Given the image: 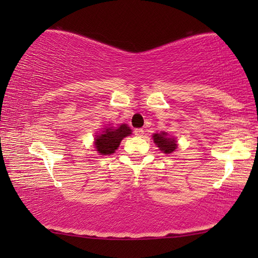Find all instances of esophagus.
Masks as SVG:
<instances>
[{
    "mask_svg": "<svg viewBox=\"0 0 258 258\" xmlns=\"http://www.w3.org/2000/svg\"><path fill=\"white\" fill-rule=\"evenodd\" d=\"M134 134H135L136 136H143L144 130H143V129H141V128H137V129L134 130Z\"/></svg>",
    "mask_w": 258,
    "mask_h": 258,
    "instance_id": "obj_1",
    "label": "esophagus"
}]
</instances>
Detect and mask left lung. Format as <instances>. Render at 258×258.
I'll list each match as a JSON object with an SVG mask.
<instances>
[{
	"label": "left lung",
	"mask_w": 258,
	"mask_h": 258,
	"mask_svg": "<svg viewBox=\"0 0 258 258\" xmlns=\"http://www.w3.org/2000/svg\"><path fill=\"white\" fill-rule=\"evenodd\" d=\"M153 139L155 144H156V146L160 148V150L163 151L164 154L174 153L176 148H177V141H176L174 137H169L167 135V133L154 134Z\"/></svg>",
	"instance_id": "obj_1"
}]
</instances>
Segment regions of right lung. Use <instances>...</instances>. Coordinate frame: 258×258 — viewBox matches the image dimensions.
I'll list each match as a JSON object with an SVG mask.
<instances>
[{
  "label": "right lung",
  "instance_id": "1",
  "mask_svg": "<svg viewBox=\"0 0 258 258\" xmlns=\"http://www.w3.org/2000/svg\"><path fill=\"white\" fill-rule=\"evenodd\" d=\"M132 134V129L126 124H121L117 128H104L100 135L95 139V149L100 155H111L119 147L121 141Z\"/></svg>",
  "mask_w": 258,
  "mask_h": 258
}]
</instances>
